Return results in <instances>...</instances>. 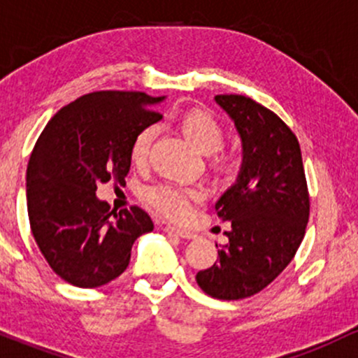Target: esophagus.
<instances>
[{
	"label": "esophagus",
	"instance_id": "obj_1",
	"mask_svg": "<svg viewBox=\"0 0 358 358\" xmlns=\"http://www.w3.org/2000/svg\"><path fill=\"white\" fill-rule=\"evenodd\" d=\"M166 231L171 233V235L180 236V238H186V240H191V238H194V236H196L192 231L184 230V228H179V227H172V224H167Z\"/></svg>",
	"mask_w": 358,
	"mask_h": 358
}]
</instances>
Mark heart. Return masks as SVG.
Listing matches in <instances>:
<instances>
[{
  "mask_svg": "<svg viewBox=\"0 0 358 358\" xmlns=\"http://www.w3.org/2000/svg\"><path fill=\"white\" fill-rule=\"evenodd\" d=\"M180 128L204 154H213L223 147L224 130L215 116L201 110L187 111L180 116ZM159 135L157 125H147L136 134L131 143V159L136 166H145L152 145ZM215 166L230 167L231 155L218 154ZM206 192L201 186H187L176 180H160L143 189V199L160 215L171 220H184L191 215L196 204L203 203Z\"/></svg>",
  "mask_w": 358,
  "mask_h": 358,
  "instance_id": "1",
  "label": "heart"
}]
</instances>
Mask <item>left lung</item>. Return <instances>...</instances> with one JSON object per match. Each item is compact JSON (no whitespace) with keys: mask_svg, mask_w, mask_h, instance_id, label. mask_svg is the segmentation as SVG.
<instances>
[{"mask_svg":"<svg viewBox=\"0 0 358 358\" xmlns=\"http://www.w3.org/2000/svg\"><path fill=\"white\" fill-rule=\"evenodd\" d=\"M215 101L235 122L243 159L236 182L215 204L231 223L228 243L196 282L211 298L236 301L267 287L294 259L309 194L298 138L274 111L242 94H218Z\"/></svg>","mask_w":358,"mask_h":358,"instance_id":"obj_1","label":"left lung"}]
</instances>
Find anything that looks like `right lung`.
<instances>
[{"label":"right lung","mask_w":358,"mask_h":358,"mask_svg":"<svg viewBox=\"0 0 358 358\" xmlns=\"http://www.w3.org/2000/svg\"><path fill=\"white\" fill-rule=\"evenodd\" d=\"M140 91H96L60 108L27 167L30 228L52 271L76 287H99L125 272L134 242L154 230L142 208L110 211L98 184L125 182L131 143L162 115Z\"/></svg>","instance_id":"obj_1"}]
</instances>
